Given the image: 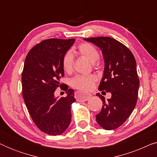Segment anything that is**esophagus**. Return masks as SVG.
<instances>
[{
    "mask_svg": "<svg viewBox=\"0 0 157 157\" xmlns=\"http://www.w3.org/2000/svg\"><path fill=\"white\" fill-rule=\"evenodd\" d=\"M75 96H76V98L78 101L84 102V101H86L87 100H89L91 95L90 94L84 93V92L77 91L76 92V95Z\"/></svg>",
    "mask_w": 157,
    "mask_h": 157,
    "instance_id": "34e87169",
    "label": "esophagus"
}]
</instances>
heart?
<instances>
[{"instance_id": "heart-1", "label": "heart", "mask_w": 157, "mask_h": 157, "mask_svg": "<svg viewBox=\"0 0 157 157\" xmlns=\"http://www.w3.org/2000/svg\"><path fill=\"white\" fill-rule=\"evenodd\" d=\"M77 52L81 56L86 58L92 63H94L97 61L99 54L95 47L92 45L84 43L78 46ZM74 57L71 51H67L63 55L62 59V66L64 71L66 73L72 72L74 69ZM97 81V78L95 75H78L75 76L71 80V86L75 89L83 91H88L93 89L94 83Z\"/></svg>"}]
</instances>
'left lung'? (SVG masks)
<instances>
[{
    "mask_svg": "<svg viewBox=\"0 0 157 157\" xmlns=\"http://www.w3.org/2000/svg\"><path fill=\"white\" fill-rule=\"evenodd\" d=\"M83 40L101 50L104 71L98 89L111 94V98L107 101L104 96L96 94L103 101L101 111L96 116V121L104 129H115L129 117L136 104L139 80L136 60L129 49L114 38L98 37Z\"/></svg>",
    "mask_w": 157,
    "mask_h": 157,
    "instance_id": "left-lung-1",
    "label": "left lung"
}]
</instances>
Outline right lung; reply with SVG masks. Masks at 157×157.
Returning <instances> with one entry per match:
<instances>
[{"mask_svg":"<svg viewBox=\"0 0 157 157\" xmlns=\"http://www.w3.org/2000/svg\"><path fill=\"white\" fill-rule=\"evenodd\" d=\"M74 42V38L43 40L29 51L25 60L23 97L34 123L48 135L61 134L71 123V107L76 101L74 91L67 87L66 96L62 98L56 97L54 93L64 76L62 59Z\"/></svg>","mask_w":157,"mask_h":157,"instance_id":"1","label":"right lung"}]
</instances>
